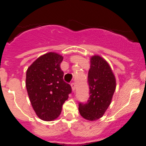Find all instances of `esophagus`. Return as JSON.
<instances>
[{
	"label": "esophagus",
	"instance_id": "obj_1",
	"mask_svg": "<svg viewBox=\"0 0 146 146\" xmlns=\"http://www.w3.org/2000/svg\"><path fill=\"white\" fill-rule=\"evenodd\" d=\"M71 86H72V91H75V89H76V84H75V83H74V82H72V84H71Z\"/></svg>",
	"mask_w": 146,
	"mask_h": 146
}]
</instances>
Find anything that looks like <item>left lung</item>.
I'll list each match as a JSON object with an SVG mask.
<instances>
[{"mask_svg":"<svg viewBox=\"0 0 146 146\" xmlns=\"http://www.w3.org/2000/svg\"><path fill=\"white\" fill-rule=\"evenodd\" d=\"M88 75L90 96L87 103H79L81 116L88 121L102 118L110 106L116 88L115 77L108 62L99 55L91 58Z\"/></svg>","mask_w":146,"mask_h":146,"instance_id":"1","label":"left lung"}]
</instances>
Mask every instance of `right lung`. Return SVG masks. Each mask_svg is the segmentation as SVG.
<instances>
[{
    "label": "right lung",
    "instance_id": "add662e5",
    "mask_svg": "<svg viewBox=\"0 0 146 146\" xmlns=\"http://www.w3.org/2000/svg\"><path fill=\"white\" fill-rule=\"evenodd\" d=\"M63 59L56 52H48L38 58L26 72L25 85L30 101L37 116L43 121L57 118L72 93L60 69Z\"/></svg>",
    "mask_w": 146,
    "mask_h": 146
}]
</instances>
